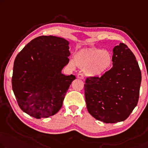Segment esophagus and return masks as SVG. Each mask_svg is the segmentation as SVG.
I'll use <instances>...</instances> for the list:
<instances>
[{
    "instance_id": "34e87169",
    "label": "esophagus",
    "mask_w": 148,
    "mask_h": 148,
    "mask_svg": "<svg viewBox=\"0 0 148 148\" xmlns=\"http://www.w3.org/2000/svg\"><path fill=\"white\" fill-rule=\"evenodd\" d=\"M77 78L82 79V80H84V76L82 74H78V75H77Z\"/></svg>"
}]
</instances>
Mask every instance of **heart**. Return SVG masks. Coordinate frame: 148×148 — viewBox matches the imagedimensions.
I'll return each mask as SVG.
<instances>
[{
    "instance_id": "heart-1",
    "label": "heart",
    "mask_w": 148,
    "mask_h": 148,
    "mask_svg": "<svg viewBox=\"0 0 148 148\" xmlns=\"http://www.w3.org/2000/svg\"><path fill=\"white\" fill-rule=\"evenodd\" d=\"M74 62L90 76L100 77L111 67L112 56L108 51L100 48H84L75 54ZM70 64H73V62Z\"/></svg>"
}]
</instances>
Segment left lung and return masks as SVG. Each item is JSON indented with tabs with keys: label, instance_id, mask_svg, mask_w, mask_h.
Masks as SVG:
<instances>
[{
	"label": "left lung",
	"instance_id": "left-lung-1",
	"mask_svg": "<svg viewBox=\"0 0 148 148\" xmlns=\"http://www.w3.org/2000/svg\"><path fill=\"white\" fill-rule=\"evenodd\" d=\"M113 67L101 77H88L84 92L88 111L106 123L124 121L137 106L142 74L130 49L123 43L116 46Z\"/></svg>",
	"mask_w": 148,
	"mask_h": 148
}]
</instances>
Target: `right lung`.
<instances>
[{
    "mask_svg": "<svg viewBox=\"0 0 148 148\" xmlns=\"http://www.w3.org/2000/svg\"><path fill=\"white\" fill-rule=\"evenodd\" d=\"M69 42L54 36L33 39L16 57L12 86L21 109L37 119L60 110L67 90L76 79L61 71L69 62Z\"/></svg>",
    "mask_w": 148,
    "mask_h": 148,
    "instance_id": "right-lung-1",
    "label": "right lung"
}]
</instances>
